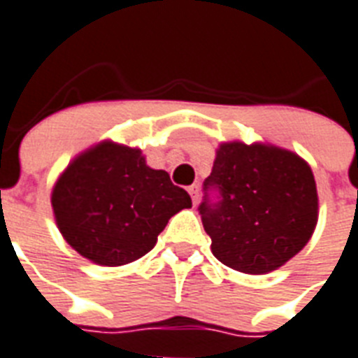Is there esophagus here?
<instances>
[{
  "label": "esophagus",
  "instance_id": "obj_1",
  "mask_svg": "<svg viewBox=\"0 0 358 358\" xmlns=\"http://www.w3.org/2000/svg\"><path fill=\"white\" fill-rule=\"evenodd\" d=\"M189 195H191V201H193V204H196V202H199V185H191Z\"/></svg>",
  "mask_w": 358,
  "mask_h": 358
}]
</instances>
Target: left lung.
Wrapping results in <instances>:
<instances>
[{
  "mask_svg": "<svg viewBox=\"0 0 358 358\" xmlns=\"http://www.w3.org/2000/svg\"><path fill=\"white\" fill-rule=\"evenodd\" d=\"M199 212L212 252L224 266L264 275L299 252L317 224V189L310 165L295 152L241 141L221 143Z\"/></svg>",
  "mask_w": 358,
  "mask_h": 358,
  "instance_id": "8db88e82",
  "label": "left lung"
}]
</instances>
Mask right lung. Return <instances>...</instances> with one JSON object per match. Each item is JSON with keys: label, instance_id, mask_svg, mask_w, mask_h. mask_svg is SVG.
I'll use <instances>...</instances> for the list:
<instances>
[{"label": "right lung", "instance_id": "1", "mask_svg": "<svg viewBox=\"0 0 358 358\" xmlns=\"http://www.w3.org/2000/svg\"><path fill=\"white\" fill-rule=\"evenodd\" d=\"M52 208L72 249L117 267L150 252L169 219L191 208V196L165 171L148 167L141 148L100 141L61 173Z\"/></svg>", "mask_w": 358, "mask_h": 358}]
</instances>
